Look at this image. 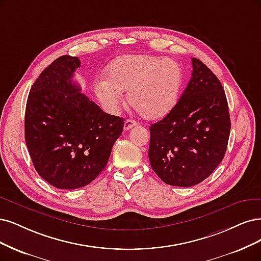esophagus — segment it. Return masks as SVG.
<instances>
[{"mask_svg": "<svg viewBox=\"0 0 261 261\" xmlns=\"http://www.w3.org/2000/svg\"><path fill=\"white\" fill-rule=\"evenodd\" d=\"M137 122L134 120H126L124 123V130H129L130 128H133L134 126H136Z\"/></svg>", "mask_w": 261, "mask_h": 261, "instance_id": "34e87169", "label": "esophagus"}]
</instances>
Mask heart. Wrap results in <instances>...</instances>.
<instances>
[{
	"instance_id": "heart-1",
	"label": "heart",
	"mask_w": 261,
	"mask_h": 261,
	"mask_svg": "<svg viewBox=\"0 0 261 261\" xmlns=\"http://www.w3.org/2000/svg\"><path fill=\"white\" fill-rule=\"evenodd\" d=\"M180 65L169 58L124 55L106 69V80L97 81L94 91L105 109L115 113L127 92L128 103L146 120L164 118L174 109L182 85Z\"/></svg>"
}]
</instances>
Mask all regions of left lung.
Instances as JSON below:
<instances>
[{
    "label": "left lung",
    "instance_id": "8db88e82",
    "mask_svg": "<svg viewBox=\"0 0 261 261\" xmlns=\"http://www.w3.org/2000/svg\"><path fill=\"white\" fill-rule=\"evenodd\" d=\"M192 77L163 120L151 125L149 160L165 184L192 187L220 164L230 136L227 97L218 77L192 58Z\"/></svg>",
    "mask_w": 261,
    "mask_h": 261
}]
</instances>
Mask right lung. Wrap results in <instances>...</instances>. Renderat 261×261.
Here are the masks:
<instances>
[{
    "label": "right lung",
    "mask_w": 261,
    "mask_h": 261,
    "mask_svg": "<svg viewBox=\"0 0 261 261\" xmlns=\"http://www.w3.org/2000/svg\"><path fill=\"white\" fill-rule=\"evenodd\" d=\"M77 57L64 55L35 80L24 114V139L33 166L49 185L73 190L106 167L124 119L103 112L73 82Z\"/></svg>",
    "instance_id": "right-lung-1"
}]
</instances>
